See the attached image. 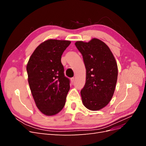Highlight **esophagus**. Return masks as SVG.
Returning a JSON list of instances; mask_svg holds the SVG:
<instances>
[{
	"instance_id": "obj_1",
	"label": "esophagus",
	"mask_w": 146,
	"mask_h": 146,
	"mask_svg": "<svg viewBox=\"0 0 146 146\" xmlns=\"http://www.w3.org/2000/svg\"><path fill=\"white\" fill-rule=\"evenodd\" d=\"M74 80H75V78H71V79H70V81H71V83H74Z\"/></svg>"
}]
</instances>
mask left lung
<instances>
[{
  "label": "left lung",
  "instance_id": "obj_1",
  "mask_svg": "<svg viewBox=\"0 0 146 146\" xmlns=\"http://www.w3.org/2000/svg\"><path fill=\"white\" fill-rule=\"evenodd\" d=\"M75 45L86 70V83L80 92L83 104L88 110L98 111L109 104L114 94L118 74L116 61L108 46L99 39L78 41Z\"/></svg>",
  "mask_w": 146,
  "mask_h": 146
}]
</instances>
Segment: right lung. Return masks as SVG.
Masks as SVG:
<instances>
[{
	"label": "right lung",
	"mask_w": 146,
	"mask_h": 146,
	"mask_svg": "<svg viewBox=\"0 0 146 146\" xmlns=\"http://www.w3.org/2000/svg\"><path fill=\"white\" fill-rule=\"evenodd\" d=\"M70 41L48 39L40 44L27 64L28 82L37 108L46 116H54L64 107L70 89L64 74L61 55Z\"/></svg>",
	"instance_id": "1"
}]
</instances>
